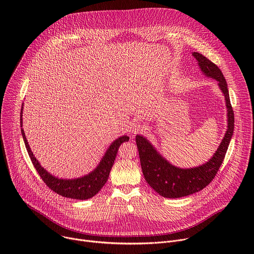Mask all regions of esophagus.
<instances>
[{
  "label": "esophagus",
  "mask_w": 254,
  "mask_h": 254,
  "mask_svg": "<svg viewBox=\"0 0 254 254\" xmlns=\"http://www.w3.org/2000/svg\"><path fill=\"white\" fill-rule=\"evenodd\" d=\"M143 129H144V126L141 125L140 123L135 122V123H133V124L131 125V132H132V133H138V132L142 131Z\"/></svg>",
  "instance_id": "esophagus-1"
}]
</instances>
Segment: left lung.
<instances>
[{"label":"left lung","mask_w":254,"mask_h":254,"mask_svg":"<svg viewBox=\"0 0 254 254\" xmlns=\"http://www.w3.org/2000/svg\"><path fill=\"white\" fill-rule=\"evenodd\" d=\"M203 74L218 81L225 97L227 107V130L213 157L205 164L189 168H178L169 163L144 136L136 134L140 166L144 180L161 196L165 198H181L201 191L216 176L223 163L234 129V114L230 103L225 77L216 64L198 52H193Z\"/></svg>","instance_id":"8db88e82"}]
</instances>
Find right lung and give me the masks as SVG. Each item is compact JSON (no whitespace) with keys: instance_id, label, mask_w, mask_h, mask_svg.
I'll return each instance as SVG.
<instances>
[{"instance_id":"obj_1","label":"right lung","mask_w":254,"mask_h":254,"mask_svg":"<svg viewBox=\"0 0 254 254\" xmlns=\"http://www.w3.org/2000/svg\"><path fill=\"white\" fill-rule=\"evenodd\" d=\"M23 105L24 104H22L21 116H20L21 127H23V120H22ZM21 132H22V136L25 142L26 149L28 151L29 157L35 169L37 170L38 174L44 181V183L58 195H61L66 198L77 199V200H86V199L92 198L94 195H96L100 191V189L106 183L108 177H110V173L114 166L120 146L124 141H127L129 139L127 135H123L117 138L116 140H114L111 146L106 150L104 156L102 157L97 167L89 174L76 179H59L51 175L43 167H41L40 163L38 162L37 159L35 158V156L33 155L30 149V146L27 141L23 128H21Z\"/></svg>"}]
</instances>
